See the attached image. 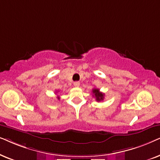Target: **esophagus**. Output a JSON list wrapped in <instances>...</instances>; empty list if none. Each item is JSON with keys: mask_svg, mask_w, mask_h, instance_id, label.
<instances>
[{"mask_svg": "<svg viewBox=\"0 0 160 160\" xmlns=\"http://www.w3.org/2000/svg\"><path fill=\"white\" fill-rule=\"evenodd\" d=\"M74 86L75 87H79V86H80V82H78V81L74 82Z\"/></svg>", "mask_w": 160, "mask_h": 160, "instance_id": "obj_1", "label": "esophagus"}]
</instances>
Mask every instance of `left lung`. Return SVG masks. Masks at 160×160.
Instances as JSON below:
<instances>
[{
  "label": "left lung",
  "instance_id": "8db88e82",
  "mask_svg": "<svg viewBox=\"0 0 160 160\" xmlns=\"http://www.w3.org/2000/svg\"><path fill=\"white\" fill-rule=\"evenodd\" d=\"M93 93L94 95H93V97H95L96 98V100H97V102H100V101H102V100L104 99V94L103 93L100 92L99 89L97 88H93Z\"/></svg>",
  "mask_w": 160,
  "mask_h": 160
}]
</instances>
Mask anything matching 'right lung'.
Returning <instances> with one entry per match:
<instances>
[{
  "mask_svg": "<svg viewBox=\"0 0 160 160\" xmlns=\"http://www.w3.org/2000/svg\"><path fill=\"white\" fill-rule=\"evenodd\" d=\"M58 99H59V97H58Z\"/></svg>",
  "mask_w": 160,
  "mask_h": 160,
  "instance_id": "obj_1",
  "label": "right lung"
}]
</instances>
